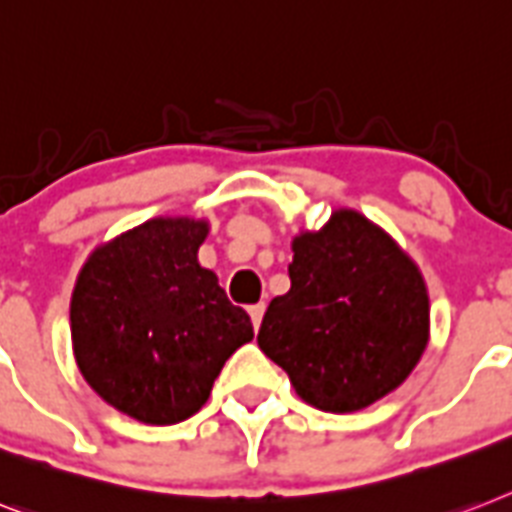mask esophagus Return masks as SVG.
<instances>
[{
  "label": "esophagus",
  "mask_w": 512,
  "mask_h": 512,
  "mask_svg": "<svg viewBox=\"0 0 512 512\" xmlns=\"http://www.w3.org/2000/svg\"><path fill=\"white\" fill-rule=\"evenodd\" d=\"M264 311H266V303L261 301V303H253L251 308H248V314H251V322H253V327L259 329L261 327V319H264Z\"/></svg>",
  "instance_id": "obj_1"
}]
</instances>
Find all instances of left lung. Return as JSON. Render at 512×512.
Masks as SVG:
<instances>
[{
    "instance_id": "1",
    "label": "left lung",
    "mask_w": 512,
    "mask_h": 512,
    "mask_svg": "<svg viewBox=\"0 0 512 512\" xmlns=\"http://www.w3.org/2000/svg\"><path fill=\"white\" fill-rule=\"evenodd\" d=\"M287 272L256 340L308 405L353 413L405 382L429 340V295L387 232L340 209L293 240Z\"/></svg>"
}]
</instances>
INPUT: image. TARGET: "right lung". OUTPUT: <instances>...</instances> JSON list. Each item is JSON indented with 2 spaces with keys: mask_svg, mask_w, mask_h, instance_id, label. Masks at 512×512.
Wrapping results in <instances>:
<instances>
[{
  "mask_svg": "<svg viewBox=\"0 0 512 512\" xmlns=\"http://www.w3.org/2000/svg\"><path fill=\"white\" fill-rule=\"evenodd\" d=\"M206 232L196 219H151L96 248L75 282L80 374L143 424L193 416L227 358L253 340L251 316L198 264Z\"/></svg>",
  "mask_w": 512,
  "mask_h": 512,
  "instance_id": "add662e5",
  "label": "right lung"
}]
</instances>
